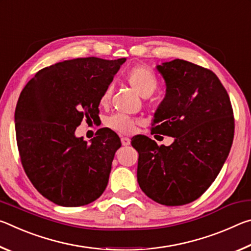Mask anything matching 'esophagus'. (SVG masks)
<instances>
[{
  "instance_id": "1",
  "label": "esophagus",
  "mask_w": 251,
  "mask_h": 251,
  "mask_svg": "<svg viewBox=\"0 0 251 251\" xmlns=\"http://www.w3.org/2000/svg\"><path fill=\"white\" fill-rule=\"evenodd\" d=\"M121 141H122V145L123 146H128L129 144H130V139L128 137H122Z\"/></svg>"
}]
</instances>
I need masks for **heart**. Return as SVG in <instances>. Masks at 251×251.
Segmentation results:
<instances>
[{"mask_svg":"<svg viewBox=\"0 0 251 251\" xmlns=\"http://www.w3.org/2000/svg\"><path fill=\"white\" fill-rule=\"evenodd\" d=\"M126 79L130 86L143 97L151 96L156 91L157 85H158L156 75L144 66H134L133 69H130L127 72ZM110 96H112V87L108 86L101 94L100 104L101 106L107 105L109 103ZM136 124H137V121L134 118L121 115V114L109 116L105 121V125L108 128L121 134H131L135 130Z\"/></svg>","mask_w":251,"mask_h":251,"instance_id":"heart-1","label":"heart"}]
</instances>
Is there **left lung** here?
<instances>
[{
    "label": "left lung",
    "mask_w": 251,
    "mask_h": 251,
    "mask_svg": "<svg viewBox=\"0 0 251 251\" xmlns=\"http://www.w3.org/2000/svg\"><path fill=\"white\" fill-rule=\"evenodd\" d=\"M166 95L151 122V134L174 137L158 146L144 135L131 138L138 151L137 181L152 201L181 206L209 188L230 151L235 120L227 91L214 72L176 58L157 65Z\"/></svg>",
    "instance_id": "8db88e82"
}]
</instances>
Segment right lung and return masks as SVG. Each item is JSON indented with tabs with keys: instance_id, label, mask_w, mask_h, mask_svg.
<instances>
[{
	"instance_id": "obj_1",
	"label": "right lung",
	"mask_w": 251,
	"mask_h": 251,
	"mask_svg": "<svg viewBox=\"0 0 251 251\" xmlns=\"http://www.w3.org/2000/svg\"><path fill=\"white\" fill-rule=\"evenodd\" d=\"M126 58H74L37 72L21 92L15 133L23 168L42 196L64 207L96 201L108 184L118 135L100 128L76 137L83 118L99 116L100 99Z\"/></svg>"
}]
</instances>
